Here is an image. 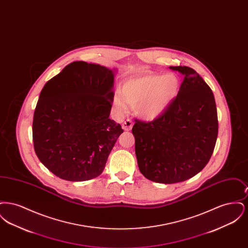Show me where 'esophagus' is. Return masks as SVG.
Here are the masks:
<instances>
[{
  "label": "esophagus",
  "instance_id": "esophagus-1",
  "mask_svg": "<svg viewBox=\"0 0 248 248\" xmlns=\"http://www.w3.org/2000/svg\"><path fill=\"white\" fill-rule=\"evenodd\" d=\"M132 126H133V122H132V120H130V119L125 120V121L123 123V124H122L123 129L125 130V131H129V130L132 128Z\"/></svg>",
  "mask_w": 248,
  "mask_h": 248
}]
</instances>
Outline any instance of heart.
I'll return each instance as SVG.
<instances>
[{
  "mask_svg": "<svg viewBox=\"0 0 248 248\" xmlns=\"http://www.w3.org/2000/svg\"><path fill=\"white\" fill-rule=\"evenodd\" d=\"M180 83L173 73L165 75L152 72L126 79L113 98V104L120 112H125L130 105L137 104L138 113L147 120H153L164 113L175 100Z\"/></svg>",
  "mask_w": 248,
  "mask_h": 248,
  "instance_id": "obj_1",
  "label": "heart"
}]
</instances>
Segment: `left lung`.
<instances>
[{
	"instance_id": "8db88e82",
	"label": "left lung",
	"mask_w": 248,
	"mask_h": 248,
	"mask_svg": "<svg viewBox=\"0 0 248 248\" xmlns=\"http://www.w3.org/2000/svg\"><path fill=\"white\" fill-rule=\"evenodd\" d=\"M170 69L184 75L177 97L154 121L135 119L132 128L142 175L165 184L185 181L202 171L212 156L218 131L208 84L189 67Z\"/></svg>"
}]
</instances>
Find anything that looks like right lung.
<instances>
[{"instance_id": "right-lung-1", "label": "right lung", "mask_w": 248, "mask_h": 248, "mask_svg": "<svg viewBox=\"0 0 248 248\" xmlns=\"http://www.w3.org/2000/svg\"><path fill=\"white\" fill-rule=\"evenodd\" d=\"M113 73L98 64L74 61L49 80L36 105V155L57 177L85 181L104 170L122 126L108 118Z\"/></svg>"}]
</instances>
